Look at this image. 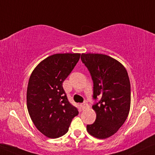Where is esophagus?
Wrapping results in <instances>:
<instances>
[{"instance_id": "1", "label": "esophagus", "mask_w": 155, "mask_h": 155, "mask_svg": "<svg viewBox=\"0 0 155 155\" xmlns=\"http://www.w3.org/2000/svg\"><path fill=\"white\" fill-rule=\"evenodd\" d=\"M81 108H82V109H85L86 108H87V107H88V104L86 102V101H84V103H82L81 104Z\"/></svg>"}]
</instances>
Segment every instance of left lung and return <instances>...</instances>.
<instances>
[{"label":"left lung","mask_w":155,"mask_h":155,"mask_svg":"<svg viewBox=\"0 0 155 155\" xmlns=\"http://www.w3.org/2000/svg\"><path fill=\"white\" fill-rule=\"evenodd\" d=\"M82 63L89 70L93 81L92 108L97 118L87 130L99 139L115 134L128 117L131 87L128 74L122 64L104 54H82ZM100 100H97V98Z\"/></svg>","instance_id":"1"}]
</instances>
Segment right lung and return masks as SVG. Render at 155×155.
<instances>
[{"label": "right lung", "mask_w": 155, "mask_h": 155, "mask_svg": "<svg viewBox=\"0 0 155 155\" xmlns=\"http://www.w3.org/2000/svg\"><path fill=\"white\" fill-rule=\"evenodd\" d=\"M80 54H56L35 68L27 88V108L36 128L49 138L68 132L79 111L68 100L63 82L79 61Z\"/></svg>", "instance_id": "add662e5"}]
</instances>
